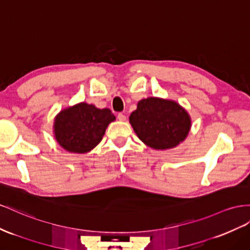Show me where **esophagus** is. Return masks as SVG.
I'll use <instances>...</instances> for the list:
<instances>
[{"instance_id": "esophagus-1", "label": "esophagus", "mask_w": 250, "mask_h": 250, "mask_svg": "<svg viewBox=\"0 0 250 250\" xmlns=\"http://www.w3.org/2000/svg\"><path fill=\"white\" fill-rule=\"evenodd\" d=\"M118 119L120 120V121H125L126 120V116L124 113H122V112H119L118 113Z\"/></svg>"}]
</instances>
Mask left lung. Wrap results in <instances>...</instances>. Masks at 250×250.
<instances>
[{
    "label": "left lung",
    "instance_id": "1",
    "mask_svg": "<svg viewBox=\"0 0 250 250\" xmlns=\"http://www.w3.org/2000/svg\"><path fill=\"white\" fill-rule=\"evenodd\" d=\"M129 122L139 139L154 149L175 147L190 129V118L186 110L173 101L159 98L140 101Z\"/></svg>",
    "mask_w": 250,
    "mask_h": 250
}]
</instances>
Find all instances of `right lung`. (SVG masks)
Instances as JSON below:
<instances>
[{
  "mask_svg": "<svg viewBox=\"0 0 250 250\" xmlns=\"http://www.w3.org/2000/svg\"><path fill=\"white\" fill-rule=\"evenodd\" d=\"M116 117L108 108L80 103L61 111L55 121L58 143L70 152L85 153L102 140L107 126Z\"/></svg>",
  "mask_w": 250,
  "mask_h": 250,
  "instance_id": "obj_1",
  "label": "right lung"
}]
</instances>
